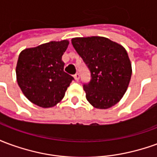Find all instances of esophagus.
I'll use <instances>...</instances> for the list:
<instances>
[{"mask_svg":"<svg viewBox=\"0 0 157 157\" xmlns=\"http://www.w3.org/2000/svg\"><path fill=\"white\" fill-rule=\"evenodd\" d=\"M74 78H75V81H78L79 79H80V74L79 73H76L74 75Z\"/></svg>","mask_w":157,"mask_h":157,"instance_id":"esophagus-1","label":"esophagus"}]
</instances>
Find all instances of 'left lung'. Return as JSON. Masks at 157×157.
<instances>
[{"mask_svg": "<svg viewBox=\"0 0 157 157\" xmlns=\"http://www.w3.org/2000/svg\"><path fill=\"white\" fill-rule=\"evenodd\" d=\"M71 43L91 73L90 82L83 84L87 101L96 109L115 105L131 78V64L125 48L103 37L75 38Z\"/></svg>", "mask_w": 157, "mask_h": 157, "instance_id": "obj_1", "label": "left lung"}]
</instances>
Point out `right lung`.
<instances>
[{
    "instance_id": "obj_1",
    "label": "right lung",
    "mask_w": 157,
    "mask_h": 157,
    "mask_svg": "<svg viewBox=\"0 0 157 157\" xmlns=\"http://www.w3.org/2000/svg\"><path fill=\"white\" fill-rule=\"evenodd\" d=\"M67 40L52 41L26 48L19 55L16 74L20 88L30 102L42 108L54 107L65 96L71 75L64 71L62 55Z\"/></svg>"
}]
</instances>
